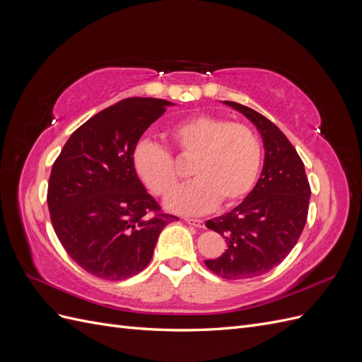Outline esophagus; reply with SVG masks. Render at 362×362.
I'll return each instance as SVG.
<instances>
[{
    "label": "esophagus",
    "mask_w": 362,
    "mask_h": 362,
    "mask_svg": "<svg viewBox=\"0 0 362 362\" xmlns=\"http://www.w3.org/2000/svg\"><path fill=\"white\" fill-rule=\"evenodd\" d=\"M185 222H187L189 225L196 226V228H205V222L202 221V218H185Z\"/></svg>",
    "instance_id": "1"
}]
</instances>
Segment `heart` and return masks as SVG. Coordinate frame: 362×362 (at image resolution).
Segmentation results:
<instances>
[{
    "label": "heart",
    "instance_id": "heart-1",
    "mask_svg": "<svg viewBox=\"0 0 362 362\" xmlns=\"http://www.w3.org/2000/svg\"><path fill=\"white\" fill-rule=\"evenodd\" d=\"M169 139L181 158H193L194 180L168 202L170 210L201 214L221 201L234 205L255 185L262 161V146L250 127L213 116L196 115L175 124ZM137 177L160 198L178 189L181 175L170 152L156 141L140 140L133 151Z\"/></svg>",
    "mask_w": 362,
    "mask_h": 362
}]
</instances>
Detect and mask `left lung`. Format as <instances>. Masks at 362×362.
Here are the masks:
<instances>
[{
  "label": "left lung",
  "mask_w": 362,
  "mask_h": 362,
  "mask_svg": "<svg viewBox=\"0 0 362 362\" xmlns=\"http://www.w3.org/2000/svg\"><path fill=\"white\" fill-rule=\"evenodd\" d=\"M225 104L258 128L266 158L246 199L206 221V228L225 238L226 249L221 257L205 259V266L223 279H249L281 264L298 243L308 217L311 187L299 154L272 120L238 103Z\"/></svg>",
  "instance_id": "left-lung-1"
}]
</instances>
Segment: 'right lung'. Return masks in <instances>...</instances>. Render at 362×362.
<instances>
[{
	"instance_id": "obj_1",
	"label": "right lung",
	"mask_w": 362,
	"mask_h": 362,
	"mask_svg": "<svg viewBox=\"0 0 362 362\" xmlns=\"http://www.w3.org/2000/svg\"><path fill=\"white\" fill-rule=\"evenodd\" d=\"M169 101L127 98L76 128L54 161L47 202L68 255L90 275L122 281L144 270L163 228L161 211L133 166L141 134Z\"/></svg>"
}]
</instances>
